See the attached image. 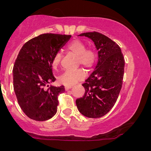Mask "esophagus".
<instances>
[{
    "instance_id": "esophagus-1",
    "label": "esophagus",
    "mask_w": 151,
    "mask_h": 151,
    "mask_svg": "<svg viewBox=\"0 0 151 151\" xmlns=\"http://www.w3.org/2000/svg\"><path fill=\"white\" fill-rule=\"evenodd\" d=\"M71 88H72V86H65V89L66 91H67V90L70 89Z\"/></svg>"
}]
</instances>
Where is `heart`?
I'll return each instance as SVG.
<instances>
[{"mask_svg":"<svg viewBox=\"0 0 151 151\" xmlns=\"http://www.w3.org/2000/svg\"><path fill=\"white\" fill-rule=\"evenodd\" d=\"M67 50L76 56L78 64L86 70H90L93 67L96 60V54L92 49H86V45L79 40L72 41L67 45ZM62 60V54L58 52L52 58L53 68H58ZM84 78V73L81 70L76 71H67L60 77V81L66 86H72L77 81Z\"/></svg>","mask_w":151,"mask_h":151,"instance_id":"b5f03b06","label":"heart"}]
</instances>
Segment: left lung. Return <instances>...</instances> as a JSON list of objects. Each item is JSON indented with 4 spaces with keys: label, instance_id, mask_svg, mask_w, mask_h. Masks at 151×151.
<instances>
[{
    "label": "left lung",
    "instance_id": "1",
    "mask_svg": "<svg viewBox=\"0 0 151 151\" xmlns=\"http://www.w3.org/2000/svg\"><path fill=\"white\" fill-rule=\"evenodd\" d=\"M79 36H85L94 42L99 60L95 70L82 84L85 93L76 100V104L84 116L100 118L116 102L122 87L125 61L120 47L104 35L91 32Z\"/></svg>",
    "mask_w": 151,
    "mask_h": 151
}]
</instances>
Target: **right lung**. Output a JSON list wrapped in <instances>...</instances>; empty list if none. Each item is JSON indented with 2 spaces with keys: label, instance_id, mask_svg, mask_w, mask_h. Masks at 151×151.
<instances>
[{
  "label": "right lung",
  "instance_id": "add662e5",
  "mask_svg": "<svg viewBox=\"0 0 151 151\" xmlns=\"http://www.w3.org/2000/svg\"><path fill=\"white\" fill-rule=\"evenodd\" d=\"M71 35L46 33L27 41L22 47L13 70V88L18 104L25 115L44 121L55 115L58 95L65 86H45L55 81L52 58L69 41Z\"/></svg>",
  "mask_w": 151,
  "mask_h": 151
}]
</instances>
